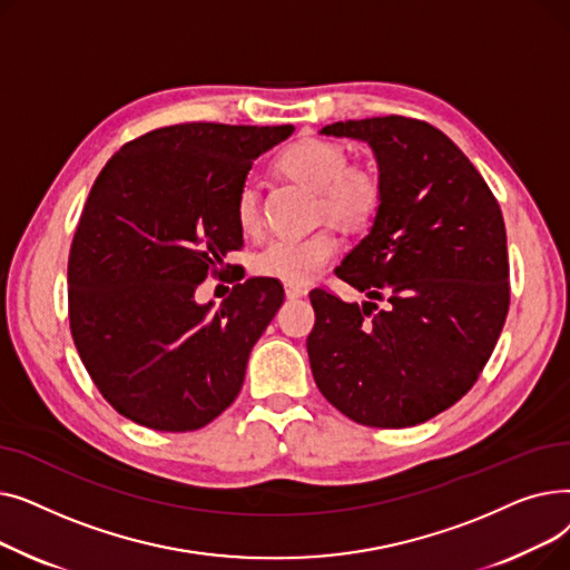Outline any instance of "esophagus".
Listing matches in <instances>:
<instances>
[{"instance_id": "1", "label": "esophagus", "mask_w": 570, "mask_h": 570, "mask_svg": "<svg viewBox=\"0 0 570 570\" xmlns=\"http://www.w3.org/2000/svg\"><path fill=\"white\" fill-rule=\"evenodd\" d=\"M284 291H286V297H291V301H295V297H303L307 293L303 286H297V284H286Z\"/></svg>"}]
</instances>
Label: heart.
Returning a JSON list of instances; mask_svg holds the SVG:
<instances>
[{
  "label": "heart",
  "mask_w": 570,
  "mask_h": 570,
  "mask_svg": "<svg viewBox=\"0 0 570 570\" xmlns=\"http://www.w3.org/2000/svg\"><path fill=\"white\" fill-rule=\"evenodd\" d=\"M279 168L318 191V215L344 226L370 224L383 200V183L376 168L351 166L340 142L307 138L291 145L279 157ZM235 219L245 233L261 228V198L252 183H245L235 198ZM340 252V239L331 228H318L303 237L279 235L267 239L254 256V269L263 277L286 284H307Z\"/></svg>",
  "instance_id": "b5f03b06"
}]
</instances>
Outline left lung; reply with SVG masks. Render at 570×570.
I'll return each instance as SVG.
<instances>
[{"label":"left lung","mask_w":570,"mask_h":570,"mask_svg":"<svg viewBox=\"0 0 570 570\" xmlns=\"http://www.w3.org/2000/svg\"><path fill=\"white\" fill-rule=\"evenodd\" d=\"M321 134L372 147L383 200L335 269L370 301L309 293L314 381L355 423L421 425L471 391L501 335L511 305L501 207L462 149L421 119H348Z\"/></svg>","instance_id":"1"}]
</instances>
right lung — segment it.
I'll use <instances>...</instances> for the list:
<instances>
[{
  "label": "right lung",
  "instance_id": "1",
  "mask_svg": "<svg viewBox=\"0 0 570 570\" xmlns=\"http://www.w3.org/2000/svg\"><path fill=\"white\" fill-rule=\"evenodd\" d=\"M291 134L164 127L119 147L99 173L71 243L69 321L85 370L129 421L191 432L237 397L284 288L252 277L217 309L194 295L243 247L235 198L254 159Z\"/></svg>",
  "mask_w": 570,
  "mask_h": 570
}]
</instances>
